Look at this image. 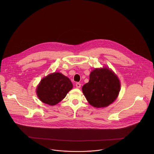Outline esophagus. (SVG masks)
<instances>
[{
	"mask_svg": "<svg viewBox=\"0 0 154 154\" xmlns=\"http://www.w3.org/2000/svg\"><path fill=\"white\" fill-rule=\"evenodd\" d=\"M76 88H81V84L80 83H76Z\"/></svg>",
	"mask_w": 154,
	"mask_h": 154,
	"instance_id": "esophagus-1",
	"label": "esophagus"
}]
</instances>
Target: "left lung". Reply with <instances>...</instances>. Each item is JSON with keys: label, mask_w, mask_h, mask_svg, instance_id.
I'll list each match as a JSON object with an SVG mask.
<instances>
[{"label": "left lung", "mask_w": 154, "mask_h": 154, "mask_svg": "<svg viewBox=\"0 0 154 154\" xmlns=\"http://www.w3.org/2000/svg\"><path fill=\"white\" fill-rule=\"evenodd\" d=\"M120 89L117 76L109 69H95L89 75L82 92L89 103L94 107L109 106L117 98Z\"/></svg>", "instance_id": "left-lung-1"}]
</instances>
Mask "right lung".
I'll return each instance as SVG.
<instances>
[{
	"label": "right lung",
	"instance_id": "add662e5",
	"mask_svg": "<svg viewBox=\"0 0 154 154\" xmlns=\"http://www.w3.org/2000/svg\"><path fill=\"white\" fill-rule=\"evenodd\" d=\"M72 88V83L67 77L55 72L41 81L37 88V94L42 102L54 106L61 101Z\"/></svg>",
	"mask_w": 154,
	"mask_h": 154
}]
</instances>
